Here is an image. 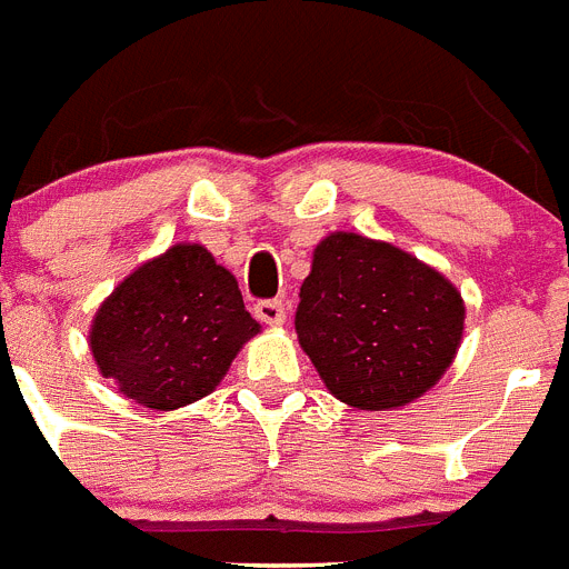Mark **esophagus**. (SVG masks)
Instances as JSON below:
<instances>
[{"mask_svg": "<svg viewBox=\"0 0 569 569\" xmlns=\"http://www.w3.org/2000/svg\"><path fill=\"white\" fill-rule=\"evenodd\" d=\"M254 318L266 326H280L286 320V303L283 300H260L254 306Z\"/></svg>", "mask_w": 569, "mask_h": 569, "instance_id": "1", "label": "esophagus"}]
</instances>
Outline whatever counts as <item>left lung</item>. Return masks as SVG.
<instances>
[{
	"mask_svg": "<svg viewBox=\"0 0 569 569\" xmlns=\"http://www.w3.org/2000/svg\"><path fill=\"white\" fill-rule=\"evenodd\" d=\"M461 291L392 243L320 240L295 329L326 389L349 407H407L438 383L463 335Z\"/></svg>",
	"mask_w": 569,
	"mask_h": 569,
	"instance_id": "1",
	"label": "left lung"
}]
</instances>
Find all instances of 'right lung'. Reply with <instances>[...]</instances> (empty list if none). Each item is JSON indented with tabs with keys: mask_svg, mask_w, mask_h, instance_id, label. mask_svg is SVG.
I'll return each instance as SVG.
<instances>
[{
	"mask_svg": "<svg viewBox=\"0 0 569 569\" xmlns=\"http://www.w3.org/2000/svg\"><path fill=\"white\" fill-rule=\"evenodd\" d=\"M257 332L234 274L200 243H177L102 300L88 340L102 378L168 412L214 392Z\"/></svg>",
	"mask_w": 569,
	"mask_h": 569,
	"instance_id": "1",
	"label": "right lung"
}]
</instances>
